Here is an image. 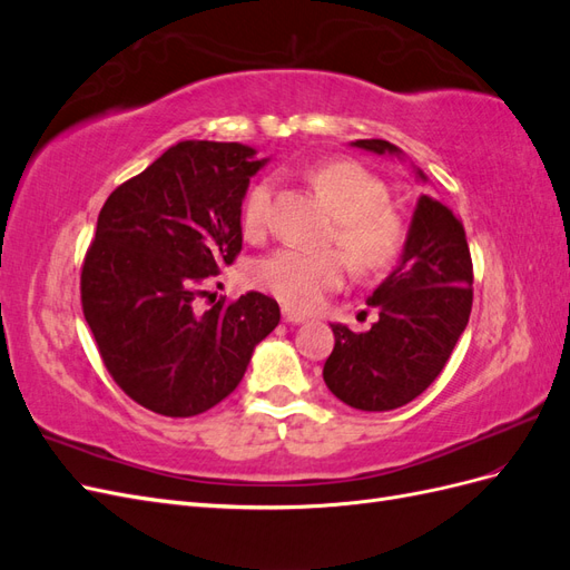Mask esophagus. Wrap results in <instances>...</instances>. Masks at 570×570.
I'll return each instance as SVG.
<instances>
[{
    "mask_svg": "<svg viewBox=\"0 0 570 570\" xmlns=\"http://www.w3.org/2000/svg\"><path fill=\"white\" fill-rule=\"evenodd\" d=\"M283 321L285 323H304L306 321V316L304 314H299V312H295V308H283Z\"/></svg>",
    "mask_w": 570,
    "mask_h": 570,
    "instance_id": "obj_1",
    "label": "esophagus"
}]
</instances>
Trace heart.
Returning a JSON list of instances; mask_svg holds the SVG:
<instances>
[{"instance_id": "1", "label": "heart", "mask_w": 570, "mask_h": 570, "mask_svg": "<svg viewBox=\"0 0 570 570\" xmlns=\"http://www.w3.org/2000/svg\"><path fill=\"white\" fill-rule=\"evenodd\" d=\"M306 180L337 216L333 243L358 275H377L396 264L406 247V220L390 206V187L373 170L350 159H327L306 170ZM273 185L252 187L243 206V233L264 237ZM344 255V256H345ZM343 256V257H344ZM341 252L283 247L254 266V283L289 308L308 312L342 285L347 263Z\"/></svg>"}]
</instances>
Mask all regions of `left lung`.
<instances>
[{
  "mask_svg": "<svg viewBox=\"0 0 570 570\" xmlns=\"http://www.w3.org/2000/svg\"><path fill=\"white\" fill-rule=\"evenodd\" d=\"M354 147L396 154L387 140ZM425 180L423 170H416ZM377 321L366 333L333 323L335 347L323 381L337 400L361 411L404 406L430 387L450 361L473 306V262L463 223L450 206L421 195L400 266L375 287Z\"/></svg>",
  "mask_w": 570,
  "mask_h": 570,
  "instance_id": "1",
  "label": "left lung"
}]
</instances>
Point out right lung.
Returning a JSON list of instances; mask_svg holds the SVG:
<instances>
[{
    "label": "right lung",
    "mask_w": 570,
    "mask_h": 570,
    "mask_svg": "<svg viewBox=\"0 0 570 570\" xmlns=\"http://www.w3.org/2000/svg\"><path fill=\"white\" fill-rule=\"evenodd\" d=\"M254 154L239 142H178L99 212L82 314L116 385L161 416H197L226 400L281 321L262 292L199 306L204 285L243 249V199L266 164Z\"/></svg>",
    "instance_id": "obj_1"
}]
</instances>
